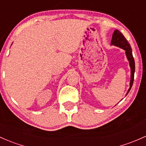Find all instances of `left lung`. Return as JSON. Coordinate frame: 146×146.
I'll return each instance as SVG.
<instances>
[{"label":"left lung","instance_id":"8db88e82","mask_svg":"<svg viewBox=\"0 0 146 146\" xmlns=\"http://www.w3.org/2000/svg\"><path fill=\"white\" fill-rule=\"evenodd\" d=\"M111 45H113V46H117V47L121 48L125 50L126 57L127 58L128 61H129L130 70H131V77H130L131 79H130L129 83V88L128 89L127 92L126 94L127 95L128 94V92H129V90H131V86L133 85L134 78V72H135V62H134V59L132 56V51H131V46H130L129 43L128 42L127 40H126L125 36L118 30H115L114 31L112 35V39H111Z\"/></svg>","mask_w":146,"mask_h":146}]
</instances>
